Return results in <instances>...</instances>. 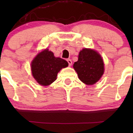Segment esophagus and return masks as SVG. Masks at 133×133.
<instances>
[{"mask_svg":"<svg viewBox=\"0 0 133 133\" xmlns=\"http://www.w3.org/2000/svg\"><path fill=\"white\" fill-rule=\"evenodd\" d=\"M67 62H68V64H69V65H71L72 64V61L71 59H67Z\"/></svg>","mask_w":133,"mask_h":133,"instance_id":"34e87169","label":"esophagus"}]
</instances>
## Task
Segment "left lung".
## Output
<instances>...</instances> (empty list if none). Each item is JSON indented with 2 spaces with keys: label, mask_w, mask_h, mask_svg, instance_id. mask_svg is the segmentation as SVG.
Returning <instances> with one entry per match:
<instances>
[{
  "label": "left lung",
  "mask_w": 133,
  "mask_h": 133,
  "mask_svg": "<svg viewBox=\"0 0 133 133\" xmlns=\"http://www.w3.org/2000/svg\"><path fill=\"white\" fill-rule=\"evenodd\" d=\"M73 68L79 79L87 85H92L104 74V66L101 56L95 51L83 49L78 55V60Z\"/></svg>",
  "instance_id": "left-lung-1"
}]
</instances>
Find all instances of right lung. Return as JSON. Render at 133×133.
Listing matches in <instances>:
<instances>
[{"instance_id":"obj_1","label":"right lung","mask_w":133,"mask_h":133,"mask_svg":"<svg viewBox=\"0 0 133 133\" xmlns=\"http://www.w3.org/2000/svg\"><path fill=\"white\" fill-rule=\"evenodd\" d=\"M68 65L66 60L56 58L48 49L37 55L31 62V71L34 78L42 85H48L57 79L58 73Z\"/></svg>"}]
</instances>
